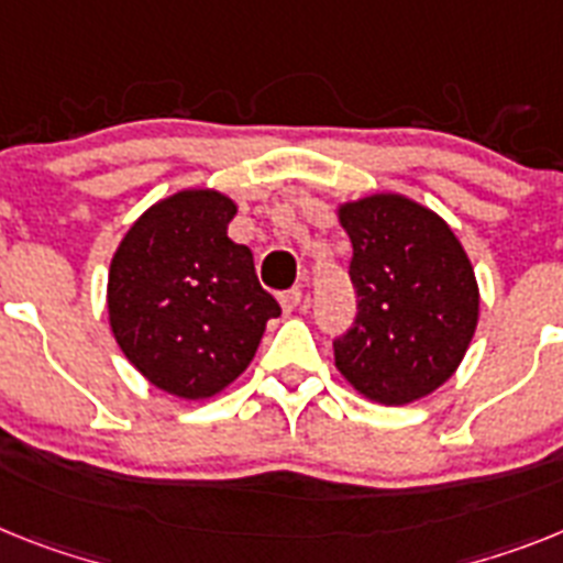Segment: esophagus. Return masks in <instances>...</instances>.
I'll list each match as a JSON object with an SVG mask.
<instances>
[{
  "instance_id": "obj_1",
  "label": "esophagus",
  "mask_w": 563,
  "mask_h": 563,
  "mask_svg": "<svg viewBox=\"0 0 563 563\" xmlns=\"http://www.w3.org/2000/svg\"><path fill=\"white\" fill-rule=\"evenodd\" d=\"M300 303H303V291L300 289H289V291H283L280 295V306L286 314H291V311L300 309Z\"/></svg>"
}]
</instances>
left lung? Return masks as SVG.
Instances as JSON below:
<instances>
[{
  "label": "left lung",
  "mask_w": 563,
  "mask_h": 563,
  "mask_svg": "<svg viewBox=\"0 0 563 563\" xmlns=\"http://www.w3.org/2000/svg\"><path fill=\"white\" fill-rule=\"evenodd\" d=\"M357 314L334 338L340 375L369 400L412 404L450 380L478 325V283L452 229L398 194L346 202Z\"/></svg>",
  "instance_id": "8db88e82"
}]
</instances>
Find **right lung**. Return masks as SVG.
<instances>
[{"label":"right lung","mask_w":563,"mask_h":563,"mask_svg":"<svg viewBox=\"0 0 563 563\" xmlns=\"http://www.w3.org/2000/svg\"><path fill=\"white\" fill-rule=\"evenodd\" d=\"M238 206L179 191L151 206L111 260L108 318L122 354L157 389L211 398L245 372L280 303L257 280L249 245L229 238Z\"/></svg>","instance_id":"right-lung-1"}]
</instances>
